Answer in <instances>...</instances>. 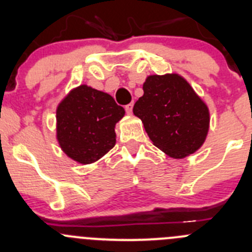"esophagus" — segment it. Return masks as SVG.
Returning <instances> with one entry per match:
<instances>
[{"label": "esophagus", "instance_id": "esophagus-1", "mask_svg": "<svg viewBox=\"0 0 252 252\" xmlns=\"http://www.w3.org/2000/svg\"><path fill=\"white\" fill-rule=\"evenodd\" d=\"M133 107H134V103L131 102V103H128V105L126 106V113L128 114H131V112H133Z\"/></svg>", "mask_w": 252, "mask_h": 252}]
</instances>
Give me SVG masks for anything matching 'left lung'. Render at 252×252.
<instances>
[{
  "label": "left lung",
  "instance_id": "left-lung-1",
  "mask_svg": "<svg viewBox=\"0 0 252 252\" xmlns=\"http://www.w3.org/2000/svg\"><path fill=\"white\" fill-rule=\"evenodd\" d=\"M133 112L152 144L173 158H185L202 146L210 111L190 84L177 73L149 75Z\"/></svg>",
  "mask_w": 252,
  "mask_h": 252
}]
</instances>
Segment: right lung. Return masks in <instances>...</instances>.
I'll return each instance as SVG.
<instances>
[{
    "label": "right lung",
    "instance_id": "add662e5",
    "mask_svg": "<svg viewBox=\"0 0 252 252\" xmlns=\"http://www.w3.org/2000/svg\"><path fill=\"white\" fill-rule=\"evenodd\" d=\"M124 114L108 94L88 85L73 89L56 111L60 147L78 163H94L116 145L114 128Z\"/></svg>",
    "mask_w": 252,
    "mask_h": 252
}]
</instances>
